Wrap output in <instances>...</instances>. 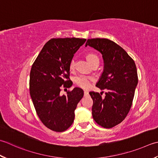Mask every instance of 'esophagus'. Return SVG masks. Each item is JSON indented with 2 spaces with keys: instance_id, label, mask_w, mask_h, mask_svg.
Here are the masks:
<instances>
[{
  "instance_id": "34e87169",
  "label": "esophagus",
  "mask_w": 158,
  "mask_h": 158,
  "mask_svg": "<svg viewBox=\"0 0 158 158\" xmlns=\"http://www.w3.org/2000/svg\"><path fill=\"white\" fill-rule=\"evenodd\" d=\"M88 92L87 91H84V96L88 95Z\"/></svg>"
}]
</instances>
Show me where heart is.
<instances>
[{
	"label": "heart",
	"instance_id": "b5f03b06",
	"mask_svg": "<svg viewBox=\"0 0 158 158\" xmlns=\"http://www.w3.org/2000/svg\"><path fill=\"white\" fill-rule=\"evenodd\" d=\"M86 59L88 62L92 64L93 62L96 61H98V58L97 55L93 54V53H88L86 55ZM69 67L70 69H73L74 67H75V60H72L70 61ZM92 79L91 77H89L85 75H79L77 76L75 81L77 85H79V87H81L83 89H88L90 87V81Z\"/></svg>",
	"mask_w": 158,
	"mask_h": 158
}]
</instances>
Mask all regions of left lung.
<instances>
[{
    "mask_svg": "<svg viewBox=\"0 0 158 158\" xmlns=\"http://www.w3.org/2000/svg\"><path fill=\"white\" fill-rule=\"evenodd\" d=\"M89 46L101 52L103 70L96 86L106 89L102 93L89 92L93 100L92 114L95 122L104 128H112L121 123L129 113L138 84L134 61L124 49L106 38L88 39Z\"/></svg>",
    "mask_w": 158,
    "mask_h": 158,
    "instance_id": "1",
    "label": "left lung"
}]
</instances>
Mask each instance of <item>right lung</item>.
Wrapping results in <instances>:
<instances>
[{"mask_svg":"<svg viewBox=\"0 0 158 158\" xmlns=\"http://www.w3.org/2000/svg\"><path fill=\"white\" fill-rule=\"evenodd\" d=\"M84 38H56L46 43L32 65L29 89L34 107L46 127L57 132L66 130L75 119V110L83 97L75 87L61 95V86L70 88V62L85 42Z\"/></svg>","mask_w":158,"mask_h":158,"instance_id":"right-lung-1","label":"right lung"}]
</instances>
